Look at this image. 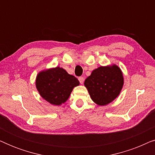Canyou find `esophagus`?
<instances>
[{"instance_id": "esophagus-1", "label": "esophagus", "mask_w": 155, "mask_h": 155, "mask_svg": "<svg viewBox=\"0 0 155 155\" xmlns=\"http://www.w3.org/2000/svg\"><path fill=\"white\" fill-rule=\"evenodd\" d=\"M78 80H79L80 84H83V82H84V78L79 77V78H78Z\"/></svg>"}]
</instances>
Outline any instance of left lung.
I'll list each match as a JSON object with an SVG mask.
<instances>
[{
	"label": "left lung",
	"mask_w": 155,
	"mask_h": 155,
	"mask_svg": "<svg viewBox=\"0 0 155 155\" xmlns=\"http://www.w3.org/2000/svg\"><path fill=\"white\" fill-rule=\"evenodd\" d=\"M124 82L121 70L116 65H112L94 70L84 84L92 101L99 106H104L119 95Z\"/></svg>",
	"instance_id": "obj_1"
}]
</instances>
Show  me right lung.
Instances as JSON below:
<instances>
[{
    "mask_svg": "<svg viewBox=\"0 0 155 155\" xmlns=\"http://www.w3.org/2000/svg\"><path fill=\"white\" fill-rule=\"evenodd\" d=\"M79 84L75 76L60 67L39 72L36 78V87L41 97L56 106L65 103L73 88Z\"/></svg>",
    "mask_w": 155,
    "mask_h": 155,
    "instance_id": "1",
    "label": "right lung"
}]
</instances>
